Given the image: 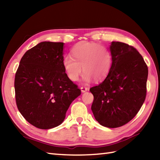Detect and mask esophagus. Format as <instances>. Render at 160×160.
<instances>
[{"mask_svg": "<svg viewBox=\"0 0 160 160\" xmlns=\"http://www.w3.org/2000/svg\"><path fill=\"white\" fill-rule=\"evenodd\" d=\"M80 89H81V91H82V93H84V92H86V91H88V88L84 87H82L80 88Z\"/></svg>", "mask_w": 160, "mask_h": 160, "instance_id": "esophagus-1", "label": "esophagus"}]
</instances>
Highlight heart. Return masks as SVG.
I'll list each match as a JSON object with an SVG mask.
<instances>
[{
  "label": "heart",
  "mask_w": 160,
  "mask_h": 160,
  "mask_svg": "<svg viewBox=\"0 0 160 160\" xmlns=\"http://www.w3.org/2000/svg\"><path fill=\"white\" fill-rule=\"evenodd\" d=\"M63 67L69 79L78 80L83 71L82 80L99 82L107 78L112 66V55L107 47L89 42H80L71 51V57L63 60Z\"/></svg>",
  "instance_id": "obj_1"
}]
</instances>
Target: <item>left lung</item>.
Instances as JSON below:
<instances>
[{"instance_id":"left-lung-1","label":"left lung","mask_w":160,"mask_h":160,"mask_svg":"<svg viewBox=\"0 0 160 160\" xmlns=\"http://www.w3.org/2000/svg\"><path fill=\"white\" fill-rule=\"evenodd\" d=\"M112 66L102 82L89 89L91 110L100 124L117 128L128 123L140 111L147 95L148 67L136 49L120 42L110 46Z\"/></svg>"}]
</instances>
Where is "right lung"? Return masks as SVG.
Listing matches in <instances>:
<instances>
[{"mask_svg":"<svg viewBox=\"0 0 160 160\" xmlns=\"http://www.w3.org/2000/svg\"><path fill=\"white\" fill-rule=\"evenodd\" d=\"M64 45L38 43L24 54L16 71L17 107L25 120L38 128L62 124L70 104L81 94L64 71Z\"/></svg>","mask_w":160,"mask_h":160,"instance_id":"right-lung-1","label":"right lung"}]
</instances>
